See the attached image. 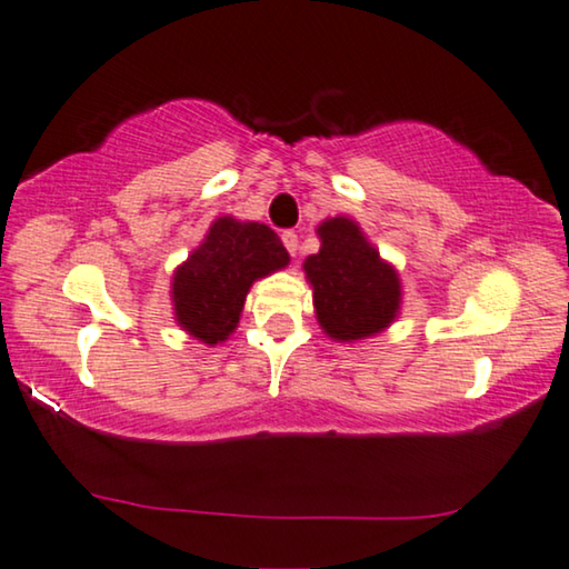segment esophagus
I'll return each instance as SVG.
<instances>
[{"instance_id":"34e87169","label":"esophagus","mask_w":569,"mask_h":569,"mask_svg":"<svg viewBox=\"0 0 569 569\" xmlns=\"http://www.w3.org/2000/svg\"><path fill=\"white\" fill-rule=\"evenodd\" d=\"M282 243H284V248H287V251H290L292 256L298 253V232H295V230H284V232H282Z\"/></svg>"}]
</instances>
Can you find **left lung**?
Here are the masks:
<instances>
[{
    "label": "left lung",
    "instance_id": "obj_1",
    "mask_svg": "<svg viewBox=\"0 0 569 569\" xmlns=\"http://www.w3.org/2000/svg\"><path fill=\"white\" fill-rule=\"evenodd\" d=\"M321 251L308 256L306 274L313 284L316 316L331 339L355 341L383 331L399 313V274L380 261L362 230L347 217L318 228Z\"/></svg>",
    "mask_w": 569,
    "mask_h": 569
}]
</instances>
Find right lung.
<instances>
[{
  "label": "right lung",
  "mask_w": 569,
  "mask_h": 569,
  "mask_svg": "<svg viewBox=\"0 0 569 569\" xmlns=\"http://www.w3.org/2000/svg\"><path fill=\"white\" fill-rule=\"evenodd\" d=\"M287 261L282 240L267 224L220 217L173 277L178 323L204 345L224 341L240 321L248 287Z\"/></svg>",
  "instance_id": "right-lung-1"
}]
</instances>
